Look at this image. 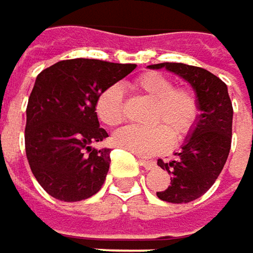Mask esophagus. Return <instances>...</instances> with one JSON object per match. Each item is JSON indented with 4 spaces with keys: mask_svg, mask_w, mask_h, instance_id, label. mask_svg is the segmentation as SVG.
<instances>
[{
    "mask_svg": "<svg viewBox=\"0 0 253 253\" xmlns=\"http://www.w3.org/2000/svg\"><path fill=\"white\" fill-rule=\"evenodd\" d=\"M139 161V166H142L145 170H153L154 167H155V163L151 161V160H145V158H139L138 160Z\"/></svg>",
    "mask_w": 253,
    "mask_h": 253,
    "instance_id": "esophagus-1",
    "label": "esophagus"
}]
</instances>
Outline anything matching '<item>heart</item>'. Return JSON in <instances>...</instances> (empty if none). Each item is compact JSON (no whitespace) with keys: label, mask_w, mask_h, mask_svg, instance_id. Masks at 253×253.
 <instances>
[{"label":"heart","mask_w":253,"mask_h":253,"mask_svg":"<svg viewBox=\"0 0 253 253\" xmlns=\"http://www.w3.org/2000/svg\"><path fill=\"white\" fill-rule=\"evenodd\" d=\"M134 89L153 102L151 128L125 126L112 135V142L131 153L151 157L166 151L172 142L183 141L200 117L199 96L187 87H174L163 73L147 72L136 78ZM96 115L108 126H117L125 118L124 89L112 84L96 99Z\"/></svg>","instance_id":"b5f03b06"}]
</instances>
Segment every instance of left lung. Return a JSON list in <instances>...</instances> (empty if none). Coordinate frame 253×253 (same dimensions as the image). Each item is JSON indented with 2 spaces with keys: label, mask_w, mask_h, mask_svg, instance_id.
Masks as SVG:
<instances>
[{
  "label": "left lung",
  "mask_w": 253,
  "mask_h": 253,
  "mask_svg": "<svg viewBox=\"0 0 253 253\" xmlns=\"http://www.w3.org/2000/svg\"><path fill=\"white\" fill-rule=\"evenodd\" d=\"M148 69H166L190 83L200 100V117L186 136L175 160H158L171 175L170 186L157 191L158 199L169 203H189L202 197L223 170L232 142L233 108L227 86L206 69L184 63L151 64Z\"/></svg>",
  "instance_id": "1"
}]
</instances>
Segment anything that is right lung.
Returning <instances> with one entry per match:
<instances>
[{
    "label": "right lung",
    "mask_w": 253,
    "mask_h": 253,
    "mask_svg": "<svg viewBox=\"0 0 253 253\" xmlns=\"http://www.w3.org/2000/svg\"><path fill=\"white\" fill-rule=\"evenodd\" d=\"M135 67L72 59L37 76L28 98L26 154L36 180L51 197L81 202L100 190L111 150L93 147L108 136L99 126L96 99Z\"/></svg>",
    "instance_id": "add662e5"
}]
</instances>
